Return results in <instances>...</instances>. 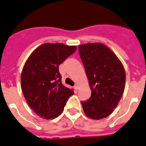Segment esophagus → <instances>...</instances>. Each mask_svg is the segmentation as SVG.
Segmentation results:
<instances>
[{
    "instance_id": "obj_1",
    "label": "esophagus",
    "mask_w": 146,
    "mask_h": 146,
    "mask_svg": "<svg viewBox=\"0 0 146 146\" xmlns=\"http://www.w3.org/2000/svg\"><path fill=\"white\" fill-rule=\"evenodd\" d=\"M74 88H75V89H78V88H79V84H76V85H74Z\"/></svg>"
}]
</instances>
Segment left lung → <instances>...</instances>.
I'll list each match as a JSON object with an SVG mask.
<instances>
[{"label": "left lung", "instance_id": "1", "mask_svg": "<svg viewBox=\"0 0 146 146\" xmlns=\"http://www.w3.org/2000/svg\"><path fill=\"white\" fill-rule=\"evenodd\" d=\"M91 98L82 102L88 118L100 120L112 114L124 93L126 74L122 63L106 45L95 42L79 46Z\"/></svg>", "mask_w": 146, "mask_h": 146}]
</instances>
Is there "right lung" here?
<instances>
[{
	"instance_id": "obj_1",
	"label": "right lung",
	"mask_w": 146,
	"mask_h": 146,
	"mask_svg": "<svg viewBox=\"0 0 146 146\" xmlns=\"http://www.w3.org/2000/svg\"><path fill=\"white\" fill-rule=\"evenodd\" d=\"M76 46L44 43L30 54L22 69L21 87L27 104L41 118L53 119L62 113L73 89L61 82L58 67Z\"/></svg>"
}]
</instances>
